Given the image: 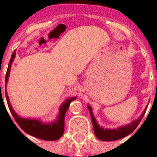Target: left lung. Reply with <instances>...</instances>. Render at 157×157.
Returning a JSON list of instances; mask_svg holds the SVG:
<instances>
[{
    "mask_svg": "<svg viewBox=\"0 0 157 157\" xmlns=\"http://www.w3.org/2000/svg\"><path fill=\"white\" fill-rule=\"evenodd\" d=\"M148 106V105H147ZM147 106L145 107L143 114L139 117V119L135 120L134 121H132L131 123L124 125V126L118 127L117 129H104L103 127H101L99 124H98V122L96 121V119L94 117L93 112H92V108L90 106L88 105V109L90 112L91 119H92V123H93L94 130V134L95 136L98 138L99 140L102 141H115V140H118L122 138L128 136L129 134H130L132 132L134 131V129H136L138 125L139 124L141 120L143 119L144 114L147 111Z\"/></svg>",
    "mask_w": 157,
    "mask_h": 157,
    "instance_id": "1",
    "label": "left lung"
}]
</instances>
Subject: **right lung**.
<instances>
[{
    "mask_svg": "<svg viewBox=\"0 0 157 157\" xmlns=\"http://www.w3.org/2000/svg\"><path fill=\"white\" fill-rule=\"evenodd\" d=\"M15 50L12 54V56L10 58V63H9L8 69L6 71V84L8 82L9 76L10 72L11 65L13 62V59L15 58ZM6 97L8 107L10 108L11 114L17 122V124L19 125L21 129L27 134H30L32 136L36 137L37 139H43V140H47V141H54L57 139H60L62 135L63 134L64 132V117H65V113L67 110L68 109L69 105L73 100L76 99V97L67 98L63 104L59 107V112L58 117L55 119V121L49 123H45L41 121L40 120L38 119H28V118H22L19 117L13 109L11 106L10 100H9L8 94L6 91Z\"/></svg>",
    "mask_w": 157,
    "mask_h": 157,
    "instance_id": "add662e5",
    "label": "right lung"
}]
</instances>
